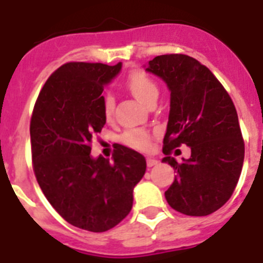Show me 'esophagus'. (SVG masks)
<instances>
[{
  "mask_svg": "<svg viewBox=\"0 0 263 263\" xmlns=\"http://www.w3.org/2000/svg\"><path fill=\"white\" fill-rule=\"evenodd\" d=\"M146 164H147V167H153L158 164V160L154 158H146Z\"/></svg>",
  "mask_w": 263,
  "mask_h": 263,
  "instance_id": "esophagus-1",
  "label": "esophagus"
}]
</instances>
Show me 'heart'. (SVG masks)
Instances as JSON below:
<instances>
[{
  "label": "heart",
  "instance_id": "heart-1",
  "mask_svg": "<svg viewBox=\"0 0 263 263\" xmlns=\"http://www.w3.org/2000/svg\"><path fill=\"white\" fill-rule=\"evenodd\" d=\"M125 87L137 100L146 105L152 103L153 100H157L158 97L157 83L143 69L130 71L125 78ZM113 110H115V100L111 96H105L103 103L104 117L106 120L111 118ZM121 141L129 147L137 148V150H147L152 145V134L145 129L134 127V129L124 132V134L121 136Z\"/></svg>",
  "mask_w": 263,
  "mask_h": 263
}]
</instances>
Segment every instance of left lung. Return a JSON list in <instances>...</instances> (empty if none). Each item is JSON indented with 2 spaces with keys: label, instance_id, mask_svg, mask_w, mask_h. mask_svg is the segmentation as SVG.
<instances>
[{
  "label": "left lung",
  "instance_id": "left-lung-1",
  "mask_svg": "<svg viewBox=\"0 0 263 263\" xmlns=\"http://www.w3.org/2000/svg\"><path fill=\"white\" fill-rule=\"evenodd\" d=\"M146 69L171 90L163 162L176 176L164 192L167 203L183 215H211L231 199L243 164L245 143L233 101L212 72L188 55L155 57ZM182 144L192 147V157L178 164L169 155Z\"/></svg>",
  "mask_w": 263,
  "mask_h": 263
}]
</instances>
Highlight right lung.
I'll return each instance as SVG.
<instances>
[{
	"mask_svg": "<svg viewBox=\"0 0 263 263\" xmlns=\"http://www.w3.org/2000/svg\"><path fill=\"white\" fill-rule=\"evenodd\" d=\"M121 69L103 63L69 62L42 87L30 121L31 159L42 192L67 222L106 232L133 206V188L146 171L142 154L117 145L113 160L90 157L106 122L104 85Z\"/></svg>",
	"mask_w": 263,
	"mask_h": 263,
	"instance_id": "add662e5",
	"label": "right lung"
}]
</instances>
